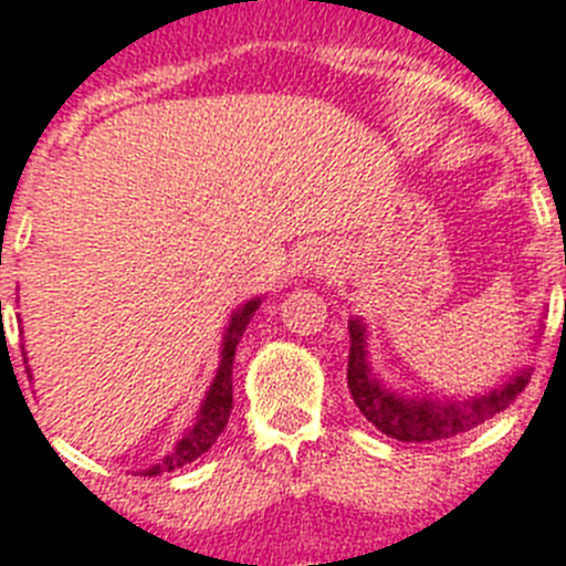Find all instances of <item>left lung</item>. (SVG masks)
Segmentation results:
<instances>
[{"mask_svg": "<svg viewBox=\"0 0 566 566\" xmlns=\"http://www.w3.org/2000/svg\"><path fill=\"white\" fill-rule=\"evenodd\" d=\"M566 264V253H564ZM350 331V354H348V388L356 408L363 411L365 420L374 422L382 434L402 440V443H434L449 440L454 434L472 431L474 426L486 422L489 417L501 415L517 400L530 382V371H521L503 382L495 391L472 397L460 402H437L426 397H400L386 388L371 374L365 363V325L359 319L348 322Z\"/></svg>", "mask_w": 566, "mask_h": 566, "instance_id": "obj_1", "label": "left lung"}]
</instances>
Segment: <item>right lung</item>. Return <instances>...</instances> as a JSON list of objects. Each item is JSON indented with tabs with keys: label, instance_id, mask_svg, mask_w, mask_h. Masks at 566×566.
<instances>
[{
	"label": "right lung",
	"instance_id": "right-lung-1",
	"mask_svg": "<svg viewBox=\"0 0 566 566\" xmlns=\"http://www.w3.org/2000/svg\"><path fill=\"white\" fill-rule=\"evenodd\" d=\"M259 305L261 298H253V302H247V305L232 316L230 327H227L224 334V348H221V365H218V374L216 379H212L210 391H207V400H203L201 411H198V420H195V426L187 434L180 437V443L160 460L158 467L146 469L149 478L160 472H172V469L187 467V463L198 460L203 452H210L212 443H216L218 437H221V431L227 429V420H230L232 411V356H235L241 336H244L247 325L253 319V313L259 311Z\"/></svg>",
	"mask_w": 566,
	"mask_h": 566
}]
</instances>
